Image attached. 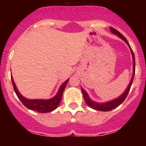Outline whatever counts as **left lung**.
<instances>
[{
	"instance_id": "8db88e82",
	"label": "left lung",
	"mask_w": 146,
	"mask_h": 146,
	"mask_svg": "<svg viewBox=\"0 0 146 146\" xmlns=\"http://www.w3.org/2000/svg\"><path fill=\"white\" fill-rule=\"evenodd\" d=\"M110 31H111L112 33H114V34H115V35H118V36H119L120 38H122V39H123V41H124V42L129 45V47H130L131 54H132V58H133V75H132V77H131V81H130L129 85L127 89H126V91H125V92L123 93V94H122L121 96H119L118 98H117V99H114V100H113V101L108 102H106V103H97V102H95L92 101V100H91V99L89 98V96H88V95L87 93H86V91H85L82 88H81L82 94H83V97H84L85 101H86V102L87 103L89 107H91V108H93V109L96 110H99V111H110V110H112L115 109V108H117V107L119 106L121 103H123V102L124 101L125 99H126V96H127V95H128L129 92V90H130V88H131L132 82H133L134 76H135V55H134L133 51H132V50H131V47H130V45H129V44L128 41H127V40H126V38L123 36V35L121 34L119 31H118L116 29H115V28H112V27H110Z\"/></svg>"
}]
</instances>
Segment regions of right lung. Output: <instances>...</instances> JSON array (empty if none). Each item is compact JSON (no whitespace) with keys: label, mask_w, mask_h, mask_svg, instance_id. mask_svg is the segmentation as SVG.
<instances>
[{"label":"right lung","mask_w":146,"mask_h":146,"mask_svg":"<svg viewBox=\"0 0 146 146\" xmlns=\"http://www.w3.org/2000/svg\"><path fill=\"white\" fill-rule=\"evenodd\" d=\"M11 79L14 90H15L17 96L21 101V102L27 108L31 110H35V111L38 112V113H49V112H51L56 109V108L60 104L62 98V94H63L64 89L66 86L67 82L69 81V80H67L66 81H65L62 84V86L60 87L58 92L57 93L55 97H53L52 99H48V100H43V99H28L26 98L23 97L20 94V92L18 91L17 88L15 86V82L13 80L12 77H11Z\"/></svg>","instance_id":"add662e5"}]
</instances>
